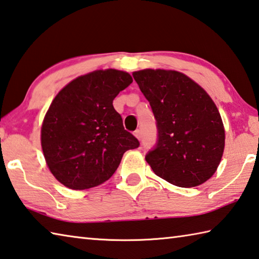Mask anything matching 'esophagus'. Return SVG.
<instances>
[{
	"mask_svg": "<svg viewBox=\"0 0 259 259\" xmlns=\"http://www.w3.org/2000/svg\"><path fill=\"white\" fill-rule=\"evenodd\" d=\"M134 135L136 136V137H137L139 140H140V138H142V131H140V130H136L135 131V133H134Z\"/></svg>",
	"mask_w": 259,
	"mask_h": 259,
	"instance_id": "34e87169",
	"label": "esophagus"
}]
</instances>
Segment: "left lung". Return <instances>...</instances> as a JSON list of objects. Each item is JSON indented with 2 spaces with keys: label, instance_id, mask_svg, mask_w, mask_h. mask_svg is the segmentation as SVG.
Here are the masks:
<instances>
[{
  "label": "left lung",
  "instance_id": "8db88e82",
  "mask_svg": "<svg viewBox=\"0 0 259 259\" xmlns=\"http://www.w3.org/2000/svg\"><path fill=\"white\" fill-rule=\"evenodd\" d=\"M133 76L156 120V144L145 157L155 175L182 188L207 181L222 158L225 139L208 94L172 70L146 69Z\"/></svg>",
  "mask_w": 259,
  "mask_h": 259
}]
</instances>
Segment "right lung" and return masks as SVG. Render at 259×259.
I'll return each instance as SVG.
<instances>
[{"instance_id": "add662e5", "label": "right lung", "mask_w": 259, "mask_h": 259, "mask_svg": "<svg viewBox=\"0 0 259 259\" xmlns=\"http://www.w3.org/2000/svg\"><path fill=\"white\" fill-rule=\"evenodd\" d=\"M133 82L128 72L97 70L68 83L52 102L41 125L48 166L70 189L96 187L113 176L123 154L139 147L113 107Z\"/></svg>"}]
</instances>
